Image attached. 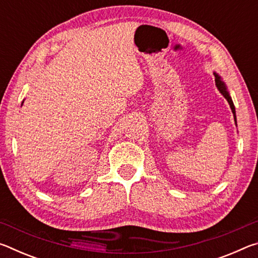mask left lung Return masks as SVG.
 I'll use <instances>...</instances> for the list:
<instances>
[{
  "instance_id": "left-lung-1",
  "label": "left lung",
  "mask_w": 258,
  "mask_h": 258,
  "mask_svg": "<svg viewBox=\"0 0 258 258\" xmlns=\"http://www.w3.org/2000/svg\"><path fill=\"white\" fill-rule=\"evenodd\" d=\"M214 76H215V83H216V86L217 89L220 90V92L224 95V98L228 100V102L230 104V108L231 110H232V113H233V117H234V121H235V125H237V116H235V108H234V104H233V101L232 99H231L230 94H229V91L228 89H226V85L224 84V82L222 81L221 76L218 75V74H216L215 72H214Z\"/></svg>"
}]
</instances>
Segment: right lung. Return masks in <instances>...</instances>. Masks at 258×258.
Listing matches in <instances>:
<instances>
[{
	"mask_svg": "<svg viewBox=\"0 0 258 258\" xmlns=\"http://www.w3.org/2000/svg\"><path fill=\"white\" fill-rule=\"evenodd\" d=\"M23 103H24V101H23ZM23 103H21V106H23Z\"/></svg>",
	"mask_w": 258,
	"mask_h": 258,
	"instance_id": "obj_1",
	"label": "right lung"
}]
</instances>
